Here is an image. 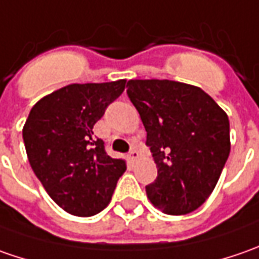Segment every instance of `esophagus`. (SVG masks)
Masks as SVG:
<instances>
[{"mask_svg": "<svg viewBox=\"0 0 259 259\" xmlns=\"http://www.w3.org/2000/svg\"><path fill=\"white\" fill-rule=\"evenodd\" d=\"M128 158H130V161H133V163H135L138 158H140V153L137 151V150H133L131 153H130V155H128Z\"/></svg>", "mask_w": 259, "mask_h": 259, "instance_id": "1", "label": "esophagus"}]
</instances>
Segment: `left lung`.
Here are the masks:
<instances>
[{
	"mask_svg": "<svg viewBox=\"0 0 259 259\" xmlns=\"http://www.w3.org/2000/svg\"><path fill=\"white\" fill-rule=\"evenodd\" d=\"M126 94L147 131L157 165L145 186L165 214H187L213 192L231 151L229 119L200 88L167 79L128 80Z\"/></svg>",
	"mask_w": 259,
	"mask_h": 259,
	"instance_id": "left-lung-1",
	"label": "left lung"
}]
</instances>
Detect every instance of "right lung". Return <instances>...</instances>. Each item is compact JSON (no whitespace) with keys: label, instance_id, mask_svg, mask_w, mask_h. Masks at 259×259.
Here are the masks:
<instances>
[{"label":"right lung","instance_id":"1","mask_svg":"<svg viewBox=\"0 0 259 259\" xmlns=\"http://www.w3.org/2000/svg\"><path fill=\"white\" fill-rule=\"evenodd\" d=\"M125 82L72 83L46 95L28 114L23 140L30 165L67 213L85 218L104 210L126 170L94 135V125L124 92Z\"/></svg>","mask_w":259,"mask_h":259}]
</instances>
